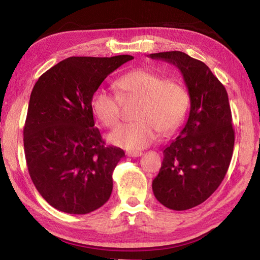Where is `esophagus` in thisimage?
<instances>
[{"instance_id":"34e87169","label":"esophagus","mask_w":260,"mask_h":260,"mask_svg":"<svg viewBox=\"0 0 260 260\" xmlns=\"http://www.w3.org/2000/svg\"><path fill=\"white\" fill-rule=\"evenodd\" d=\"M126 155L128 157H140V156H142L143 153L141 151H127Z\"/></svg>"}]
</instances>
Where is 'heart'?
Wrapping results in <instances>:
<instances>
[{
  "label": "heart",
  "instance_id": "heart-1",
  "mask_svg": "<svg viewBox=\"0 0 260 260\" xmlns=\"http://www.w3.org/2000/svg\"><path fill=\"white\" fill-rule=\"evenodd\" d=\"M121 99L139 100L135 109L138 120L125 124L109 135L114 146L126 150H142L155 141L158 131L169 133L177 129L186 118L189 96L186 88L175 79H162L149 70H136L116 81ZM91 110L105 127L113 128L121 119L118 95L98 89L91 96Z\"/></svg>",
  "mask_w": 260,
  "mask_h": 260
}]
</instances>
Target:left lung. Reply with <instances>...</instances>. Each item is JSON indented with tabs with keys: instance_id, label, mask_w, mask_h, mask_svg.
<instances>
[{
	"instance_id": "8db88e82",
	"label": "left lung",
	"mask_w": 260,
	"mask_h": 260,
	"mask_svg": "<svg viewBox=\"0 0 260 260\" xmlns=\"http://www.w3.org/2000/svg\"><path fill=\"white\" fill-rule=\"evenodd\" d=\"M149 57L175 65L190 98L186 125L162 151L159 173L152 181L153 195L159 203L171 210H188L217 190L230 167L235 135L228 95L203 61L182 51Z\"/></svg>"
}]
</instances>
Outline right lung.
<instances>
[{
	"instance_id": "add662e5",
	"label": "right lung",
	"mask_w": 260,
	"mask_h": 260,
	"mask_svg": "<svg viewBox=\"0 0 260 260\" xmlns=\"http://www.w3.org/2000/svg\"><path fill=\"white\" fill-rule=\"evenodd\" d=\"M133 56L70 57L33 87L24 127L29 177L52 208L86 214L107 203L124 150L107 147L95 127L91 96Z\"/></svg>"
}]
</instances>
